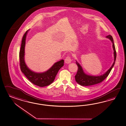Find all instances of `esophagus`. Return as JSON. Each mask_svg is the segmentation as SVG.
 I'll return each mask as SVG.
<instances>
[{
	"label": "esophagus",
	"instance_id": "obj_1",
	"mask_svg": "<svg viewBox=\"0 0 126 126\" xmlns=\"http://www.w3.org/2000/svg\"><path fill=\"white\" fill-rule=\"evenodd\" d=\"M71 57L70 56H67L66 57V58L64 60V62L65 64H70L71 63Z\"/></svg>",
	"mask_w": 126,
	"mask_h": 126
}]
</instances>
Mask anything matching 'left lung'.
Masks as SVG:
<instances>
[{
    "label": "left lung",
    "mask_w": 126,
    "mask_h": 126,
    "mask_svg": "<svg viewBox=\"0 0 126 126\" xmlns=\"http://www.w3.org/2000/svg\"><path fill=\"white\" fill-rule=\"evenodd\" d=\"M106 38L109 39L112 43V48L114 50V62L113 64L110 68V69L108 70L103 75L101 76H94L86 74L83 71L81 66L76 61V64L78 66V71L76 75L75 76V79L77 83H78L80 85L82 86H92L100 83L103 80H104L110 73V71L115 64L117 54L112 37L110 35H108V36H106Z\"/></svg>",
    "instance_id": "obj_1"
}]
</instances>
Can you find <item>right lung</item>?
<instances>
[{
  "label": "right lung",
  "instance_id": "obj_1",
  "mask_svg": "<svg viewBox=\"0 0 126 126\" xmlns=\"http://www.w3.org/2000/svg\"><path fill=\"white\" fill-rule=\"evenodd\" d=\"M28 31L25 32L22 38L19 51V57L21 71L28 80L34 85L40 87L48 86L54 81L59 70L64 65V60L56 62L48 70L44 72L37 73L30 70L25 64V41Z\"/></svg>",
  "mask_w": 126,
  "mask_h": 126
}]
</instances>
